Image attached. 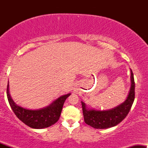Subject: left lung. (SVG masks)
Returning a JSON list of instances; mask_svg holds the SVG:
<instances>
[{
    "instance_id": "1",
    "label": "left lung",
    "mask_w": 148,
    "mask_h": 148,
    "mask_svg": "<svg viewBox=\"0 0 148 148\" xmlns=\"http://www.w3.org/2000/svg\"><path fill=\"white\" fill-rule=\"evenodd\" d=\"M131 70V87L125 101L118 106L108 110L88 108L81 101L84 121L87 125L95 129H108L118 125L130 112L135 98V83L134 74Z\"/></svg>"
}]
</instances>
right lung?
<instances>
[{
    "mask_svg": "<svg viewBox=\"0 0 148 148\" xmlns=\"http://www.w3.org/2000/svg\"><path fill=\"white\" fill-rule=\"evenodd\" d=\"M71 93L59 97L49 106L39 109H28L18 106L12 99L10 94L9 81L7 88V96L12 109L16 116L23 123L33 129H44L54 125L58 120L62 106Z\"/></svg>",
    "mask_w": 148,
    "mask_h": 148,
    "instance_id": "1",
    "label": "right lung"
}]
</instances>
